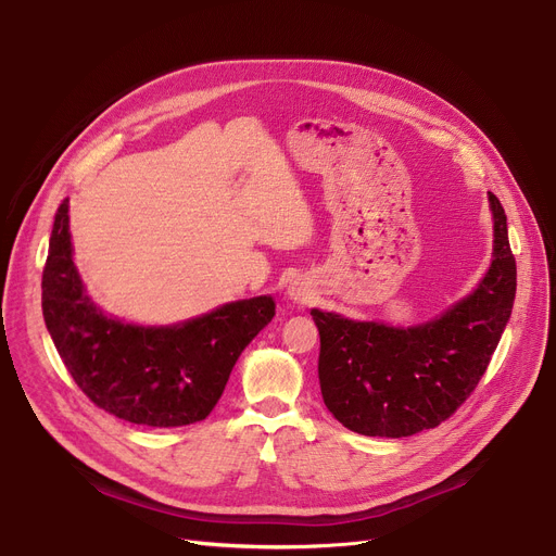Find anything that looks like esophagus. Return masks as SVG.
<instances>
[{
  "mask_svg": "<svg viewBox=\"0 0 556 556\" xmlns=\"http://www.w3.org/2000/svg\"><path fill=\"white\" fill-rule=\"evenodd\" d=\"M288 294H290V300L298 302V304H306V302L313 300V290L308 288L306 281H294V283L288 288Z\"/></svg>",
  "mask_w": 556,
  "mask_h": 556,
  "instance_id": "1",
  "label": "esophagus"
}]
</instances>
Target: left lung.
Returning a JSON list of instances; mask_svg holds the SVG:
<instances>
[{
	"mask_svg": "<svg viewBox=\"0 0 556 556\" xmlns=\"http://www.w3.org/2000/svg\"><path fill=\"white\" fill-rule=\"evenodd\" d=\"M494 258L478 288L412 328L311 311L319 330L324 404L346 429L402 438L433 429L471 395L501 342L516 294L507 216L490 192Z\"/></svg>",
	"mask_w": 556,
	"mask_h": 556,
	"instance_id": "left-lung-1",
	"label": "left lung"
}]
</instances>
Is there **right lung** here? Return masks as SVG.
Returning a JSON list of instances; mask_svg holds the SVG:
<instances>
[{"label": "right lung", "instance_id": "add662e5", "mask_svg": "<svg viewBox=\"0 0 556 556\" xmlns=\"http://www.w3.org/2000/svg\"><path fill=\"white\" fill-rule=\"evenodd\" d=\"M42 313L66 371L96 406L134 425L182 427L210 416L241 351L275 317V302L264 294L159 328L106 317L73 264L64 199L42 273Z\"/></svg>", "mask_w": 556, "mask_h": 556}]
</instances>
